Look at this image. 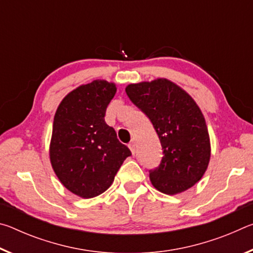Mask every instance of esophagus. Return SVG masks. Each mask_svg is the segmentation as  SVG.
Segmentation results:
<instances>
[{"instance_id":"34e87169","label":"esophagus","mask_w":253,"mask_h":253,"mask_svg":"<svg viewBox=\"0 0 253 253\" xmlns=\"http://www.w3.org/2000/svg\"><path fill=\"white\" fill-rule=\"evenodd\" d=\"M128 147H129V149H130L132 154L135 153V149H136V143H135V140H134V139H132L131 142H130L129 144H128Z\"/></svg>"}]
</instances>
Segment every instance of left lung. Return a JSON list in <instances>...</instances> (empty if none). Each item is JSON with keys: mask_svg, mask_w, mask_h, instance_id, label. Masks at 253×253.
Here are the masks:
<instances>
[{"mask_svg": "<svg viewBox=\"0 0 253 253\" xmlns=\"http://www.w3.org/2000/svg\"><path fill=\"white\" fill-rule=\"evenodd\" d=\"M125 90L149 118L161 140L164 156L157 169L149 170L153 186L169 195L194 186L211 157L207 123L195 100L165 78L130 84Z\"/></svg>", "mask_w": 253, "mask_h": 253, "instance_id": "left-lung-1", "label": "left lung"}]
</instances>
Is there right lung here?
<instances>
[{
	"label": "right lung",
	"mask_w": 253,
	"mask_h": 253,
	"mask_svg": "<svg viewBox=\"0 0 253 253\" xmlns=\"http://www.w3.org/2000/svg\"><path fill=\"white\" fill-rule=\"evenodd\" d=\"M116 91L114 83L93 80L68 93L55 111L51 166L62 185L83 199L108 190L124 161L131 155L105 122Z\"/></svg>",
	"instance_id": "add662e5"
}]
</instances>
